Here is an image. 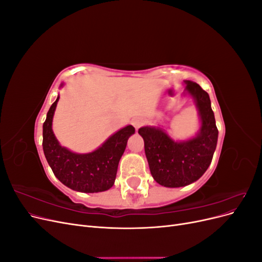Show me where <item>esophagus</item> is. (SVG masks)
<instances>
[{
	"label": "esophagus",
	"mask_w": 262,
	"mask_h": 262,
	"mask_svg": "<svg viewBox=\"0 0 262 262\" xmlns=\"http://www.w3.org/2000/svg\"><path fill=\"white\" fill-rule=\"evenodd\" d=\"M142 124H143V121H142L141 118H134V119H132V125L136 129H139Z\"/></svg>",
	"instance_id": "obj_1"
}]
</instances>
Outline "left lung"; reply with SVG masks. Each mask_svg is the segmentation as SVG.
Wrapping results in <instances>:
<instances>
[{"label":"left lung","mask_w":262,"mask_h":262,"mask_svg":"<svg viewBox=\"0 0 262 262\" xmlns=\"http://www.w3.org/2000/svg\"><path fill=\"white\" fill-rule=\"evenodd\" d=\"M185 83V91L193 97L201 120L196 136L188 141L175 142L161 128L139 129L144 140L150 173L156 182L168 188L184 187L199 179L210 166L217 143L219 130L209 94L199 84L191 81Z\"/></svg>","instance_id":"1"}]
</instances>
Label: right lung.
<instances>
[{
  "mask_svg": "<svg viewBox=\"0 0 262 262\" xmlns=\"http://www.w3.org/2000/svg\"><path fill=\"white\" fill-rule=\"evenodd\" d=\"M58 100L59 97L51 105L42 126V147L47 162L54 176L75 191L86 193L106 191L115 184L119 161L128 139L136 130L132 125H126L94 152L73 153L59 144L52 131V119Z\"/></svg>",
  "mask_w": 262,
  "mask_h": 262,
  "instance_id": "add662e5",
  "label": "right lung"
}]
</instances>
